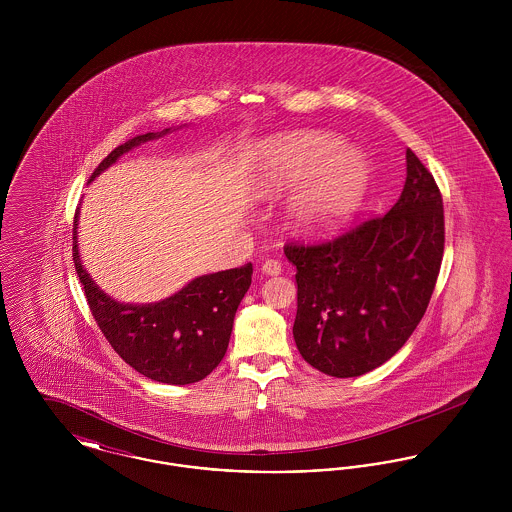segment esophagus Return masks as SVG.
Instances as JSON below:
<instances>
[{
  "mask_svg": "<svg viewBox=\"0 0 512 512\" xmlns=\"http://www.w3.org/2000/svg\"><path fill=\"white\" fill-rule=\"evenodd\" d=\"M261 272L268 274V276H276V274L282 272V263L276 261V259H268L261 265Z\"/></svg>",
  "mask_w": 512,
  "mask_h": 512,
  "instance_id": "esophagus-1",
  "label": "esophagus"
}]
</instances>
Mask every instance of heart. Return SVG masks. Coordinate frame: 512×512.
Segmentation results:
<instances>
[{
    "instance_id": "heart-1",
    "label": "heart",
    "mask_w": 512,
    "mask_h": 512,
    "mask_svg": "<svg viewBox=\"0 0 512 512\" xmlns=\"http://www.w3.org/2000/svg\"><path fill=\"white\" fill-rule=\"evenodd\" d=\"M293 190L288 215L293 230L309 240L338 234L363 203L365 159L330 134L303 132L270 140L265 149V188Z\"/></svg>"
}]
</instances>
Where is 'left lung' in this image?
Wrapping results in <instances>:
<instances>
[{
    "label": "left lung",
    "instance_id": "left-lung-1",
    "mask_svg": "<svg viewBox=\"0 0 512 512\" xmlns=\"http://www.w3.org/2000/svg\"><path fill=\"white\" fill-rule=\"evenodd\" d=\"M445 245L443 199L407 149V180L386 215L322 244H286L295 265L293 340L320 372L353 378L411 338L436 288Z\"/></svg>",
    "mask_w": 512,
    "mask_h": 512
}]
</instances>
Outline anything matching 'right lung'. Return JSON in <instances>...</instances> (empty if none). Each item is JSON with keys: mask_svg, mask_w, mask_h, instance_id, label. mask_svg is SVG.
<instances>
[{"mask_svg": "<svg viewBox=\"0 0 512 512\" xmlns=\"http://www.w3.org/2000/svg\"><path fill=\"white\" fill-rule=\"evenodd\" d=\"M140 134L115 147L92 172L90 182L134 147L161 138ZM73 261L99 330L122 361L149 380L186 386L203 380L219 366L232 334L240 301L251 286L253 267L230 268L192 280L180 292L147 305H124L101 292L78 255V211L73 224Z\"/></svg>", "mask_w": 512, "mask_h": 512, "instance_id": "add662e5", "label": "right lung"}]
</instances>
